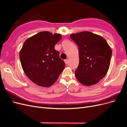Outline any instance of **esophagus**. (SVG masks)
Masks as SVG:
<instances>
[{
  "label": "esophagus",
  "instance_id": "obj_1",
  "mask_svg": "<svg viewBox=\"0 0 127 127\" xmlns=\"http://www.w3.org/2000/svg\"><path fill=\"white\" fill-rule=\"evenodd\" d=\"M64 62H65V63L66 64H68V61L67 59L65 60H64Z\"/></svg>",
  "mask_w": 127,
  "mask_h": 127
}]
</instances>
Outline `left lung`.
<instances>
[{"label": "left lung", "mask_w": 127, "mask_h": 127, "mask_svg": "<svg viewBox=\"0 0 127 127\" xmlns=\"http://www.w3.org/2000/svg\"><path fill=\"white\" fill-rule=\"evenodd\" d=\"M78 46L79 63L77 79L86 86L94 85L105 77L109 67L112 51L102 36L84 31L70 35Z\"/></svg>", "instance_id": "left-lung-1"}]
</instances>
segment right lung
I'll use <instances>...</instances> for the list:
<instances>
[{"instance_id": "obj_1", "label": "right lung", "mask_w": 127, "mask_h": 127, "mask_svg": "<svg viewBox=\"0 0 127 127\" xmlns=\"http://www.w3.org/2000/svg\"><path fill=\"white\" fill-rule=\"evenodd\" d=\"M60 34L41 32L27 39L20 51L22 67L27 77L38 86L48 87L59 78L65 64L54 46Z\"/></svg>"}]
</instances>
